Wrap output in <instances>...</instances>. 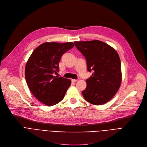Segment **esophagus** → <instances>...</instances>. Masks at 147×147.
<instances>
[{
  "instance_id": "1",
  "label": "esophagus",
  "mask_w": 147,
  "mask_h": 147,
  "mask_svg": "<svg viewBox=\"0 0 147 147\" xmlns=\"http://www.w3.org/2000/svg\"><path fill=\"white\" fill-rule=\"evenodd\" d=\"M77 81H78V80H77V79H71L72 82H76Z\"/></svg>"
}]
</instances>
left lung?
Segmentation results:
<instances>
[{
    "instance_id": "1",
    "label": "left lung",
    "mask_w": 147,
    "mask_h": 147,
    "mask_svg": "<svg viewBox=\"0 0 147 147\" xmlns=\"http://www.w3.org/2000/svg\"><path fill=\"white\" fill-rule=\"evenodd\" d=\"M74 44L85 57L88 71H93L86 80V88L82 91L84 99L95 105L109 101L117 93L121 82V63L117 51L97 40L74 42Z\"/></svg>"
}]
</instances>
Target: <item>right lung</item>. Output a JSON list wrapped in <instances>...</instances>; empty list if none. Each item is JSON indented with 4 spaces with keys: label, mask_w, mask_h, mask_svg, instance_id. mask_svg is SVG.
<instances>
[{
    "label": "right lung",
    "mask_w": 147,
    "mask_h": 147,
    "mask_svg": "<svg viewBox=\"0 0 147 147\" xmlns=\"http://www.w3.org/2000/svg\"><path fill=\"white\" fill-rule=\"evenodd\" d=\"M74 43L46 42L37 47L28 59L25 77L28 87L41 102L52 106L64 98L71 80L55 76L63 54L74 47Z\"/></svg>",
    "instance_id": "1"
}]
</instances>
